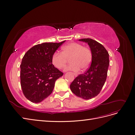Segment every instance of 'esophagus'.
Returning a JSON list of instances; mask_svg holds the SVG:
<instances>
[{
	"label": "esophagus",
	"instance_id": "34e87169",
	"mask_svg": "<svg viewBox=\"0 0 135 135\" xmlns=\"http://www.w3.org/2000/svg\"><path fill=\"white\" fill-rule=\"evenodd\" d=\"M73 74H74V75L75 76H78V74H77L76 73H73Z\"/></svg>",
	"mask_w": 135,
	"mask_h": 135
}]
</instances>
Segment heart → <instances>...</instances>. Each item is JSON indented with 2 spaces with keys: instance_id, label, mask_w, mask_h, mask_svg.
I'll list each match as a JSON object with an SVG mask.
<instances>
[{
  "instance_id": "1",
  "label": "heart",
  "mask_w": 135,
  "mask_h": 135,
  "mask_svg": "<svg viewBox=\"0 0 135 135\" xmlns=\"http://www.w3.org/2000/svg\"><path fill=\"white\" fill-rule=\"evenodd\" d=\"M69 59L70 63L66 70L77 71L80 68L87 69L92 61V52L89 47L78 42H71L62 47V52H55L51 59L52 65L59 69L65 68Z\"/></svg>"
}]
</instances>
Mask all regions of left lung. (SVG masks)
<instances>
[{
  "label": "left lung",
  "mask_w": 135,
  "mask_h": 135,
  "mask_svg": "<svg viewBox=\"0 0 135 135\" xmlns=\"http://www.w3.org/2000/svg\"><path fill=\"white\" fill-rule=\"evenodd\" d=\"M79 40L89 45L92 62L85 72L76 77L70 89L76 96L89 100L99 94L105 83L109 65V54L101 44L95 40L84 38Z\"/></svg>",
  "instance_id": "1"
}]
</instances>
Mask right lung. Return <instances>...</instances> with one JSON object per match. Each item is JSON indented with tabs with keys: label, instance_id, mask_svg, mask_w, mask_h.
I'll use <instances>...</instances> for the list:
<instances>
[{
	"label": "right lung",
	"instance_id": "add662e5",
	"mask_svg": "<svg viewBox=\"0 0 135 135\" xmlns=\"http://www.w3.org/2000/svg\"><path fill=\"white\" fill-rule=\"evenodd\" d=\"M65 41L34 45L25 54L20 65L21 86L25 96L32 102L39 103L47 97L56 80L63 75L52 65L51 59Z\"/></svg>",
	"mask_w": 135,
	"mask_h": 135
}]
</instances>
